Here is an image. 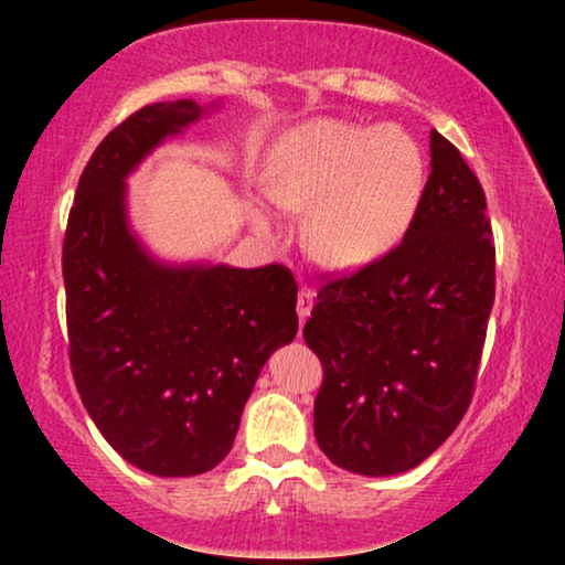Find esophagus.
<instances>
[{"label":"esophagus","instance_id":"esophagus-1","mask_svg":"<svg viewBox=\"0 0 565 565\" xmlns=\"http://www.w3.org/2000/svg\"><path fill=\"white\" fill-rule=\"evenodd\" d=\"M311 308H313V290L300 288L298 290V303H296V311H298L300 323H303L308 316H311Z\"/></svg>","mask_w":565,"mask_h":565}]
</instances>
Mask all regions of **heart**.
<instances>
[{
	"instance_id": "heart-1",
	"label": "heart",
	"mask_w": 565,
	"mask_h": 565,
	"mask_svg": "<svg viewBox=\"0 0 565 565\" xmlns=\"http://www.w3.org/2000/svg\"><path fill=\"white\" fill-rule=\"evenodd\" d=\"M424 192L419 143L401 128L319 118L277 143L267 195L282 211L306 213L308 254L331 269L373 262L404 236ZM259 234H275L267 205L252 207Z\"/></svg>"
}]
</instances>
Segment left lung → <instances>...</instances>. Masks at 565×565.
<instances>
[{
	"instance_id": "1",
	"label": "left lung",
	"mask_w": 565,
	"mask_h": 565,
	"mask_svg": "<svg viewBox=\"0 0 565 565\" xmlns=\"http://www.w3.org/2000/svg\"><path fill=\"white\" fill-rule=\"evenodd\" d=\"M429 153L404 242L323 285L303 329L323 365L316 443L358 476L406 473L452 435L493 308L497 249L481 182L437 130Z\"/></svg>"
}]
</instances>
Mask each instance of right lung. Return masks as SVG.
Returning a JSON list of instances; mask_svg holds the SVG:
<instances>
[{
  "instance_id": "add662e5",
  "label": "right lung",
  "mask_w": 565,
  "mask_h": 565,
  "mask_svg": "<svg viewBox=\"0 0 565 565\" xmlns=\"http://www.w3.org/2000/svg\"><path fill=\"white\" fill-rule=\"evenodd\" d=\"M203 115L192 99L153 103L110 130L84 167L64 238L76 391L107 443L161 478L226 458L262 367L298 331L290 269L177 265L130 228L128 177Z\"/></svg>"
}]
</instances>
